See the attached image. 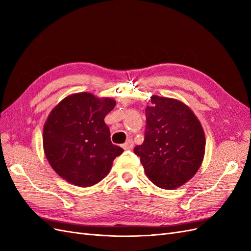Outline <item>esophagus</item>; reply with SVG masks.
<instances>
[{
  "label": "esophagus",
  "instance_id": "obj_1",
  "mask_svg": "<svg viewBox=\"0 0 251 251\" xmlns=\"http://www.w3.org/2000/svg\"><path fill=\"white\" fill-rule=\"evenodd\" d=\"M133 147H134V141L132 139H127L126 142L123 146L125 150H131Z\"/></svg>",
  "mask_w": 251,
  "mask_h": 251
}]
</instances>
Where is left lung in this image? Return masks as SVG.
I'll list each match as a JSON object with an SVG mask.
<instances>
[{
    "instance_id": "obj_1",
    "label": "left lung",
    "mask_w": 251,
    "mask_h": 251,
    "mask_svg": "<svg viewBox=\"0 0 251 251\" xmlns=\"http://www.w3.org/2000/svg\"><path fill=\"white\" fill-rule=\"evenodd\" d=\"M146 109L144 140L134 153L148 178L158 187L174 189L191 180L199 170L205 136L198 118L187 105L154 95Z\"/></svg>"
}]
</instances>
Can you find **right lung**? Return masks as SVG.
I'll return each mask as SVG.
<instances>
[{"instance_id": "right-lung-1", "label": "right lung", "mask_w": 251, "mask_h": 251, "mask_svg": "<svg viewBox=\"0 0 251 251\" xmlns=\"http://www.w3.org/2000/svg\"><path fill=\"white\" fill-rule=\"evenodd\" d=\"M116 102L83 92L66 97L44 126L45 154L58 176L77 186H91L109 174L123 153L110 138L104 117Z\"/></svg>"}]
</instances>
